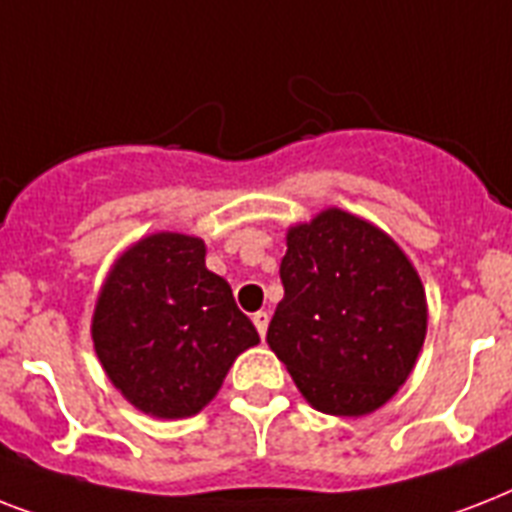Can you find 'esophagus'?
<instances>
[{
  "instance_id": "esophagus-1",
  "label": "esophagus",
  "mask_w": 512,
  "mask_h": 512,
  "mask_svg": "<svg viewBox=\"0 0 512 512\" xmlns=\"http://www.w3.org/2000/svg\"><path fill=\"white\" fill-rule=\"evenodd\" d=\"M252 321H255L257 332H260V337H265V332H268V321H271V316L265 311H257L255 316H252Z\"/></svg>"
}]
</instances>
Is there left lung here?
I'll list each match as a JSON object with an SVG mask.
<instances>
[{
	"mask_svg": "<svg viewBox=\"0 0 512 512\" xmlns=\"http://www.w3.org/2000/svg\"><path fill=\"white\" fill-rule=\"evenodd\" d=\"M284 300L268 345L311 406L361 417L404 385L428 308L420 276L390 236L342 209L287 233Z\"/></svg>",
	"mask_w": 512,
	"mask_h": 512,
	"instance_id": "1",
	"label": "left lung"
}]
</instances>
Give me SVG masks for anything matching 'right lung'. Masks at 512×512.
Masks as SVG:
<instances>
[{
	"label": "right lung",
	"instance_id": "1",
	"mask_svg": "<svg viewBox=\"0 0 512 512\" xmlns=\"http://www.w3.org/2000/svg\"><path fill=\"white\" fill-rule=\"evenodd\" d=\"M92 340L108 380L140 412L177 420L207 406L233 358L260 342L204 241L154 233L116 260L95 305Z\"/></svg>",
	"mask_w": 512,
	"mask_h": 512
}]
</instances>
